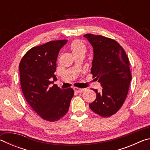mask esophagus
<instances>
[{
    "label": "esophagus",
    "instance_id": "34e87169",
    "mask_svg": "<svg viewBox=\"0 0 150 150\" xmlns=\"http://www.w3.org/2000/svg\"><path fill=\"white\" fill-rule=\"evenodd\" d=\"M75 91V93H83V91H84L85 89H83V88H77V87H74L73 88Z\"/></svg>",
    "mask_w": 150,
    "mask_h": 150
}]
</instances>
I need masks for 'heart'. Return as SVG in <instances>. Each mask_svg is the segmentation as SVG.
<instances>
[{
  "instance_id": "b5f03b06",
  "label": "heart",
  "mask_w": 150,
  "mask_h": 150,
  "mask_svg": "<svg viewBox=\"0 0 150 150\" xmlns=\"http://www.w3.org/2000/svg\"><path fill=\"white\" fill-rule=\"evenodd\" d=\"M69 47L75 56L78 55H85L87 51V47L85 44L80 40H73L71 43Z\"/></svg>"
}]
</instances>
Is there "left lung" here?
Returning a JSON list of instances; mask_svg holds the SVG:
<instances>
[{
    "instance_id": "obj_1",
    "label": "left lung",
    "mask_w": 150,
    "mask_h": 150,
    "mask_svg": "<svg viewBox=\"0 0 150 150\" xmlns=\"http://www.w3.org/2000/svg\"><path fill=\"white\" fill-rule=\"evenodd\" d=\"M84 37L93 47L91 73L102 86L100 92L93 89L96 97L89 107L98 115L109 117L122 106L128 95L132 79L130 62L123 47L115 40L92 34Z\"/></svg>"
}]
</instances>
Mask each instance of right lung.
Segmentation results:
<instances>
[{"mask_svg":"<svg viewBox=\"0 0 150 150\" xmlns=\"http://www.w3.org/2000/svg\"><path fill=\"white\" fill-rule=\"evenodd\" d=\"M67 40L50 41L33 47L26 53L19 64L20 85L28 103L45 120L55 122L68 112L74 95L72 88L61 89L51 84L57 80L56 61ZM52 78L54 81H51Z\"/></svg>","mask_w":150,"mask_h":150,"instance_id":"right-lung-1","label":"right lung"}]
</instances>
